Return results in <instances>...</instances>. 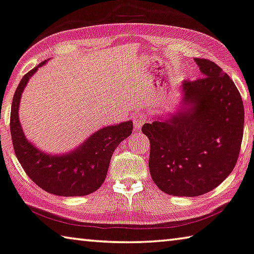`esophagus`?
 <instances>
[{
	"label": "esophagus",
	"mask_w": 254,
	"mask_h": 254,
	"mask_svg": "<svg viewBox=\"0 0 254 254\" xmlns=\"http://www.w3.org/2000/svg\"><path fill=\"white\" fill-rule=\"evenodd\" d=\"M145 120H146V116L145 114H138L137 116H135L134 118V127L136 130H140V128L145 123Z\"/></svg>",
	"instance_id": "1"
}]
</instances>
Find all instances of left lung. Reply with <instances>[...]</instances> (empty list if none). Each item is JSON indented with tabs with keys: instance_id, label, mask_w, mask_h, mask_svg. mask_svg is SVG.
Returning a JSON list of instances; mask_svg holds the SVG:
<instances>
[{
	"instance_id": "8db88e82",
	"label": "left lung",
	"mask_w": 254,
	"mask_h": 254,
	"mask_svg": "<svg viewBox=\"0 0 254 254\" xmlns=\"http://www.w3.org/2000/svg\"><path fill=\"white\" fill-rule=\"evenodd\" d=\"M194 62L203 77L182 82L176 111L142 127L151 143L153 181L178 197L201 196L221 185L234 169L243 137L244 107L234 82L214 62Z\"/></svg>"
}]
</instances>
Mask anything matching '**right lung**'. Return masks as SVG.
Instances as JSON below:
<instances>
[{
    "label": "right lung",
    "instance_id": "1",
    "mask_svg": "<svg viewBox=\"0 0 254 254\" xmlns=\"http://www.w3.org/2000/svg\"><path fill=\"white\" fill-rule=\"evenodd\" d=\"M47 61L27 73L20 81L11 107L10 130L15 155L28 177L49 193L63 197L86 196L105 181L111 156L118 145L132 131V122L110 125L94 131L84 142L67 153L52 154L29 140L19 118L22 92L30 77Z\"/></svg>",
    "mask_w": 254,
    "mask_h": 254
}]
</instances>
